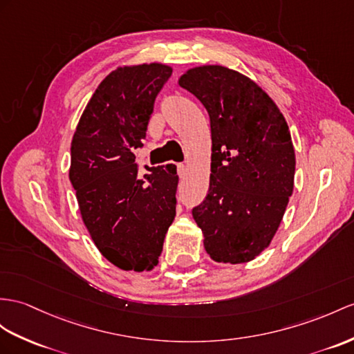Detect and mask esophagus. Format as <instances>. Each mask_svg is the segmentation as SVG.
I'll return each mask as SVG.
<instances>
[{
    "instance_id": "34e87169",
    "label": "esophagus",
    "mask_w": 354,
    "mask_h": 354,
    "mask_svg": "<svg viewBox=\"0 0 354 354\" xmlns=\"http://www.w3.org/2000/svg\"><path fill=\"white\" fill-rule=\"evenodd\" d=\"M177 172H178V177H185L186 176V165H183V163H178Z\"/></svg>"
}]
</instances>
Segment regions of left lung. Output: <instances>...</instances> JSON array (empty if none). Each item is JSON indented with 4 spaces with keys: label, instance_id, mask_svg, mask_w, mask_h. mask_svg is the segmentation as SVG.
Returning <instances> with one entry per match:
<instances>
[{
    "label": "left lung",
    "instance_id": "left-lung-1",
    "mask_svg": "<svg viewBox=\"0 0 354 354\" xmlns=\"http://www.w3.org/2000/svg\"><path fill=\"white\" fill-rule=\"evenodd\" d=\"M210 117L212 174L192 209L204 248L218 263H246L270 245L295 185L286 118L258 85L231 68L203 66L180 77Z\"/></svg>",
    "mask_w": 354,
    "mask_h": 354
}]
</instances>
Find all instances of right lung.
Returning <instances> with one entry per match:
<instances>
[{
    "label": "right lung",
    "mask_w": 354,
    "mask_h": 354,
    "mask_svg": "<svg viewBox=\"0 0 354 354\" xmlns=\"http://www.w3.org/2000/svg\"><path fill=\"white\" fill-rule=\"evenodd\" d=\"M171 67H118L100 82L73 135L68 177L82 221L102 255L123 270H150L176 216L177 168L145 167L138 174L154 100Z\"/></svg>",
    "instance_id": "add662e5"
}]
</instances>
